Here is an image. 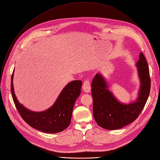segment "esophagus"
I'll return each mask as SVG.
<instances>
[{
	"label": "esophagus",
	"mask_w": 160,
	"mask_h": 160,
	"mask_svg": "<svg viewBox=\"0 0 160 160\" xmlns=\"http://www.w3.org/2000/svg\"><path fill=\"white\" fill-rule=\"evenodd\" d=\"M82 88H83V90L85 92H86V93L90 92V88H91L90 81L86 80L84 82L83 84Z\"/></svg>",
	"instance_id": "esophagus-1"
}]
</instances>
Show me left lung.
Returning a JSON list of instances; mask_svg holds the SVG:
<instances>
[{
  "instance_id": "obj_1",
  "label": "left lung",
  "mask_w": 160,
  "mask_h": 160,
  "mask_svg": "<svg viewBox=\"0 0 160 160\" xmlns=\"http://www.w3.org/2000/svg\"><path fill=\"white\" fill-rule=\"evenodd\" d=\"M141 86L136 101L130 104L119 102L108 90L104 77L97 73L91 85L93 98V116L98 125L107 130L120 129L135 120L148 99L151 79L149 66L142 52L136 63Z\"/></svg>"
}]
</instances>
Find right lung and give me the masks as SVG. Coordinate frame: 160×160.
Here are the masks:
<instances>
[{
	"mask_svg": "<svg viewBox=\"0 0 160 160\" xmlns=\"http://www.w3.org/2000/svg\"><path fill=\"white\" fill-rule=\"evenodd\" d=\"M13 75L14 72L11 77L12 97L16 109L26 123L39 131L49 133L62 132L70 125L75 101L80 95L81 80H74L68 83L50 108L35 112L27 109L18 101L14 92Z\"/></svg>",
	"mask_w": 160,
	"mask_h": 160,
	"instance_id": "1",
	"label": "right lung"
}]
</instances>
